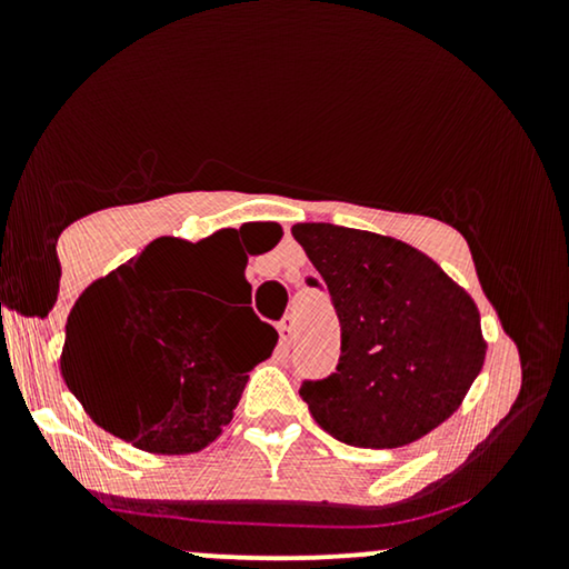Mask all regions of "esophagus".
<instances>
[{"mask_svg": "<svg viewBox=\"0 0 569 569\" xmlns=\"http://www.w3.org/2000/svg\"><path fill=\"white\" fill-rule=\"evenodd\" d=\"M278 335H280L278 348H280V352H286V350H289V339H291V323L286 321V318L278 323Z\"/></svg>", "mask_w": 569, "mask_h": 569, "instance_id": "esophagus-1", "label": "esophagus"}]
</instances>
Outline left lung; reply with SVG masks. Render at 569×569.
<instances>
[{
	"label": "left lung",
	"mask_w": 569,
	"mask_h": 569,
	"mask_svg": "<svg viewBox=\"0 0 569 569\" xmlns=\"http://www.w3.org/2000/svg\"><path fill=\"white\" fill-rule=\"evenodd\" d=\"M291 234L342 329L335 375L299 388L312 420L367 449L403 447L439 428L485 367L479 307L468 291L403 240L321 221L293 224Z\"/></svg>",
	"instance_id": "left-lung-1"
}]
</instances>
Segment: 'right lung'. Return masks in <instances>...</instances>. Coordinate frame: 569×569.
Wrapping results in <instances>:
<instances>
[{
    "instance_id": "right-lung-1",
    "label": "right lung",
    "mask_w": 569,
    "mask_h": 569,
    "mask_svg": "<svg viewBox=\"0 0 569 569\" xmlns=\"http://www.w3.org/2000/svg\"><path fill=\"white\" fill-rule=\"evenodd\" d=\"M160 238L82 291L67 321L61 375L96 426L154 455L208 447L278 331L251 307L219 318L198 291L230 262V238ZM246 253L240 251V278Z\"/></svg>"
}]
</instances>
